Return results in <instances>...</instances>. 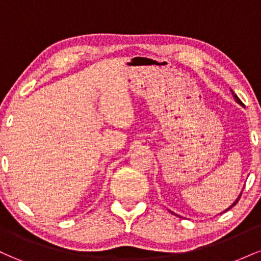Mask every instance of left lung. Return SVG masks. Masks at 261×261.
<instances>
[{
  "mask_svg": "<svg viewBox=\"0 0 261 261\" xmlns=\"http://www.w3.org/2000/svg\"><path fill=\"white\" fill-rule=\"evenodd\" d=\"M230 92H232V95H233V98H234V100L237 101V103H238V104H239V106H243V103H242V101H241V99H239V98H238V97H237V94H236V93H234V92H233V91H230ZM241 194H242V193H241ZM241 194H239V196H238V197H237V199H236V201H234V202H233V203H232V205H230L228 208H226V210H224V211H223V212L228 211V210H229V208H232V207H233V206H234V205H236V203H237V202H238L239 197H241ZM170 212H172V211H170ZM223 212H221V214H223ZM172 214H174V212H172ZM174 215H175V214H174ZM176 216H178V215H176Z\"/></svg>",
  "mask_w": 261,
  "mask_h": 261,
  "instance_id": "left-lung-1",
  "label": "left lung"
}]
</instances>
